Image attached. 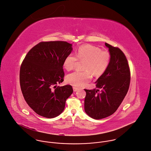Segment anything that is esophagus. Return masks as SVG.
<instances>
[{"instance_id": "34e87169", "label": "esophagus", "mask_w": 151, "mask_h": 151, "mask_svg": "<svg viewBox=\"0 0 151 151\" xmlns=\"http://www.w3.org/2000/svg\"><path fill=\"white\" fill-rule=\"evenodd\" d=\"M73 91H75V92H76V91H77V90H78V88H77V87H73Z\"/></svg>"}]
</instances>
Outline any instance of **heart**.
I'll return each mask as SVG.
<instances>
[{
    "mask_svg": "<svg viewBox=\"0 0 151 151\" xmlns=\"http://www.w3.org/2000/svg\"><path fill=\"white\" fill-rule=\"evenodd\" d=\"M77 57L73 54L65 57L63 66L67 71L74 68L77 60H84L83 70L84 71H76L67 76L66 80L69 84L76 87L85 86L91 79L90 71L96 76L103 74L107 68L110 60V54L91 45H84L78 48L76 52Z\"/></svg>",
    "mask_w": 151,
    "mask_h": 151,
    "instance_id": "heart-1",
    "label": "heart"
}]
</instances>
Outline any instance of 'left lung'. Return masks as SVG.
Here are the masks:
<instances>
[{
  "mask_svg": "<svg viewBox=\"0 0 151 151\" xmlns=\"http://www.w3.org/2000/svg\"><path fill=\"white\" fill-rule=\"evenodd\" d=\"M110 55L109 65L95 82L96 88L84 89V110L94 119H101L113 114L118 109L129 90L130 74L127 59L118 48L107 43ZM100 91L101 92L98 93Z\"/></svg>",
  "mask_w": 151,
  "mask_h": 151,
  "instance_id": "8db88e82",
  "label": "left lung"
}]
</instances>
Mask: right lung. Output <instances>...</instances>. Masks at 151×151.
I'll use <instances>...</instances> for the list:
<instances>
[{
    "mask_svg": "<svg viewBox=\"0 0 151 151\" xmlns=\"http://www.w3.org/2000/svg\"><path fill=\"white\" fill-rule=\"evenodd\" d=\"M64 41L42 42L27 54L21 67L20 85L29 106L47 118L59 116L73 92L70 85L57 87L63 81L64 60L73 51Z\"/></svg>",
    "mask_w": 151,
    "mask_h": 151,
    "instance_id": "add662e5",
    "label": "right lung"
}]
</instances>
